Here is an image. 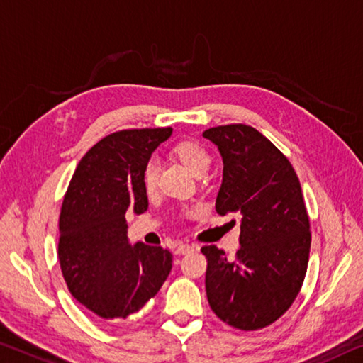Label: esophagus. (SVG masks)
I'll return each mask as SVG.
<instances>
[{
    "label": "esophagus",
    "instance_id": "esophagus-1",
    "mask_svg": "<svg viewBox=\"0 0 363 363\" xmlns=\"http://www.w3.org/2000/svg\"><path fill=\"white\" fill-rule=\"evenodd\" d=\"M189 252H194V247L192 245H187V244H181L176 247V255H186Z\"/></svg>",
    "mask_w": 363,
    "mask_h": 363
}]
</instances>
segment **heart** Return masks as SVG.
I'll list each match as a JSON object with an SVG mask.
<instances>
[{"mask_svg":"<svg viewBox=\"0 0 363 363\" xmlns=\"http://www.w3.org/2000/svg\"><path fill=\"white\" fill-rule=\"evenodd\" d=\"M172 155L186 166V168L192 172L194 176H203L208 171L211 164V155L203 143L197 140H182L176 143L172 148ZM157 177H158V164L153 158L148 160L142 171V182L145 191L152 192L157 187Z\"/></svg>","mask_w":363,"mask_h":363,"instance_id":"1","label":"heart"}]
</instances>
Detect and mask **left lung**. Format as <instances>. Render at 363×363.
Listing matches in <instances>:
<instances>
[{"label":"left lung","instance_id":"8db88e82","mask_svg":"<svg viewBox=\"0 0 363 363\" xmlns=\"http://www.w3.org/2000/svg\"><path fill=\"white\" fill-rule=\"evenodd\" d=\"M203 137L223 158L215 208L242 216L234 260L216 245L202 249L206 297L224 323L260 330L286 313L307 273L312 235L301 182L289 160L250 125H218Z\"/></svg>","mask_w":363,"mask_h":363}]
</instances>
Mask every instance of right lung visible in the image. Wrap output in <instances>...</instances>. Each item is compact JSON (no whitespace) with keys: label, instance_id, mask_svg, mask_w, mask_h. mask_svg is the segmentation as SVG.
I'll use <instances>...</instances> for the list:
<instances>
[{"label":"right lung","instance_id":"obj_1","mask_svg":"<svg viewBox=\"0 0 363 363\" xmlns=\"http://www.w3.org/2000/svg\"><path fill=\"white\" fill-rule=\"evenodd\" d=\"M171 128L119 130L79 161L60 215L57 258L72 297L105 320L128 318L157 296L172 268L161 247L129 244L125 216L147 211L143 166Z\"/></svg>","mask_w":363,"mask_h":363}]
</instances>
